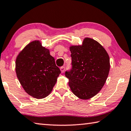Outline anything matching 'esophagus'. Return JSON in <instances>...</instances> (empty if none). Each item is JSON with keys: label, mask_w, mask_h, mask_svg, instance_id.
<instances>
[{"label": "esophagus", "mask_w": 131, "mask_h": 131, "mask_svg": "<svg viewBox=\"0 0 131 131\" xmlns=\"http://www.w3.org/2000/svg\"><path fill=\"white\" fill-rule=\"evenodd\" d=\"M60 70L61 71V73H64V72H65V68L64 67V66H62V67H61V68H60Z\"/></svg>", "instance_id": "1"}]
</instances>
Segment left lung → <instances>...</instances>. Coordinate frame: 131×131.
<instances>
[{
  "label": "left lung",
  "instance_id": "1",
  "mask_svg": "<svg viewBox=\"0 0 131 131\" xmlns=\"http://www.w3.org/2000/svg\"><path fill=\"white\" fill-rule=\"evenodd\" d=\"M72 68L65 76L73 94L88 100L103 88L110 70V60L103 46L93 39L85 38L81 45L70 47Z\"/></svg>",
  "mask_w": 131,
  "mask_h": 131
}]
</instances>
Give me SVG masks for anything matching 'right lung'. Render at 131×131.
Returning <instances> with one entry per match:
<instances>
[{"label":"right lung","mask_w":131,"mask_h":131,"mask_svg":"<svg viewBox=\"0 0 131 131\" xmlns=\"http://www.w3.org/2000/svg\"><path fill=\"white\" fill-rule=\"evenodd\" d=\"M15 71L25 92L38 99L50 93L61 73L49 50L37 40L29 43L19 53Z\"/></svg>","instance_id":"1"}]
</instances>
